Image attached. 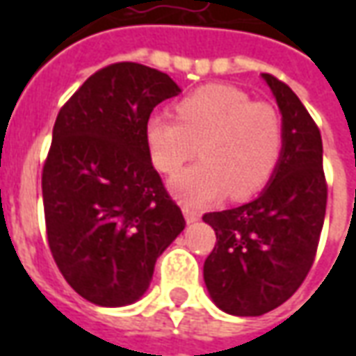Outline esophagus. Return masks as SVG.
<instances>
[{"label": "esophagus", "instance_id": "esophagus-1", "mask_svg": "<svg viewBox=\"0 0 356 356\" xmlns=\"http://www.w3.org/2000/svg\"><path fill=\"white\" fill-rule=\"evenodd\" d=\"M185 211V219H186V223H196L198 219H200V213L196 211V209H191V208H185L183 209Z\"/></svg>", "mask_w": 356, "mask_h": 356}]
</instances>
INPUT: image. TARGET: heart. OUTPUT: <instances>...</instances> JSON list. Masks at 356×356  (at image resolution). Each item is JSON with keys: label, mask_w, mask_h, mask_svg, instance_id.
I'll use <instances>...</instances> for the list:
<instances>
[{"label": "heart", "mask_w": 356, "mask_h": 356, "mask_svg": "<svg viewBox=\"0 0 356 356\" xmlns=\"http://www.w3.org/2000/svg\"><path fill=\"white\" fill-rule=\"evenodd\" d=\"M177 122L148 120L145 137L158 170L175 175L196 152L198 165L171 181V191L186 206H204L223 196L246 198L267 185L280 162L284 127L267 102H254L232 86H206L175 104Z\"/></svg>", "instance_id": "b5f03b06"}]
</instances>
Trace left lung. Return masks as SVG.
Returning <instances> with one entry per match:
<instances>
[{"instance_id": "left-lung-1", "label": "left lung", "mask_w": 356, "mask_h": 356, "mask_svg": "<svg viewBox=\"0 0 356 356\" xmlns=\"http://www.w3.org/2000/svg\"><path fill=\"white\" fill-rule=\"evenodd\" d=\"M263 80L282 112L280 162L255 200L202 217L217 236L204 280L216 305L236 316L265 314L296 293L313 267L328 200L318 125L284 81Z\"/></svg>"}]
</instances>
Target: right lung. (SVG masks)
I'll return each instance as SVG.
<instances>
[{"mask_svg":"<svg viewBox=\"0 0 356 356\" xmlns=\"http://www.w3.org/2000/svg\"><path fill=\"white\" fill-rule=\"evenodd\" d=\"M181 89L137 63L97 70L65 102L42 173L47 242L65 280L95 305H129L185 229L148 152L156 104Z\"/></svg>","mask_w":356,"mask_h":356,"instance_id":"right-lung-1","label":"right lung"}]
</instances>
